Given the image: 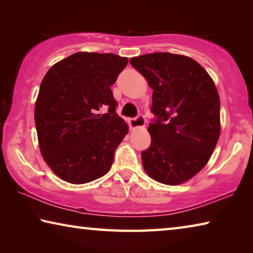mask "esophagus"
Instances as JSON below:
<instances>
[{
  "mask_svg": "<svg viewBox=\"0 0 253 253\" xmlns=\"http://www.w3.org/2000/svg\"><path fill=\"white\" fill-rule=\"evenodd\" d=\"M146 121H145V117L143 115H138L135 118H131L129 121V126L130 128H137V127H144Z\"/></svg>",
  "mask_w": 253,
  "mask_h": 253,
  "instance_id": "esophagus-1",
  "label": "esophagus"
}]
</instances>
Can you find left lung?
<instances>
[{
	"label": "left lung",
	"mask_w": 253,
	"mask_h": 253,
	"mask_svg": "<svg viewBox=\"0 0 253 253\" xmlns=\"http://www.w3.org/2000/svg\"><path fill=\"white\" fill-rule=\"evenodd\" d=\"M153 89L151 146L144 169L157 182L177 185L198 174L220 136V97L211 77L192 58L169 52L130 59Z\"/></svg>",
	"instance_id": "8db88e82"
}]
</instances>
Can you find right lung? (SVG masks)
<instances>
[{
    "instance_id": "obj_1",
    "label": "right lung",
    "mask_w": 253,
    "mask_h": 253,
    "mask_svg": "<svg viewBox=\"0 0 253 253\" xmlns=\"http://www.w3.org/2000/svg\"><path fill=\"white\" fill-rule=\"evenodd\" d=\"M127 62L113 53L77 52L42 80L34 109L38 139L45 163L63 181L89 183L110 169L128 132L110 87Z\"/></svg>"
}]
</instances>
